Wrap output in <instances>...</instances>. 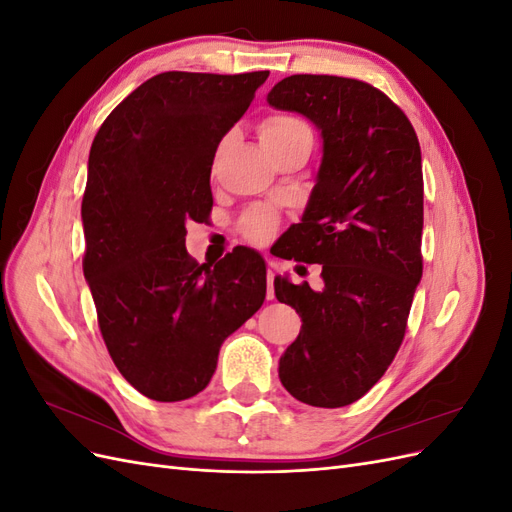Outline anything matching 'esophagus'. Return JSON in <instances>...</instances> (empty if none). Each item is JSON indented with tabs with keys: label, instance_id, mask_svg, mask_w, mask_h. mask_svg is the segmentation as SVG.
<instances>
[{
	"label": "esophagus",
	"instance_id": "34e87169",
	"mask_svg": "<svg viewBox=\"0 0 512 512\" xmlns=\"http://www.w3.org/2000/svg\"><path fill=\"white\" fill-rule=\"evenodd\" d=\"M267 299H275V288H273V269L267 271Z\"/></svg>",
	"mask_w": 512,
	"mask_h": 512
}]
</instances>
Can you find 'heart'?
Wrapping results in <instances>:
<instances>
[{"label":"heart","mask_w":512,"mask_h":512,"mask_svg":"<svg viewBox=\"0 0 512 512\" xmlns=\"http://www.w3.org/2000/svg\"><path fill=\"white\" fill-rule=\"evenodd\" d=\"M305 128L301 121L292 117H269L260 126V141L273 143L294 130ZM241 232L252 241H267L273 237V232L280 226V215L271 207H254L241 218Z\"/></svg>","instance_id":"obj_1"}]
</instances>
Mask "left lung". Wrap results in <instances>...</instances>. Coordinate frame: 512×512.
I'll use <instances>...</instances> for the list:
<instances>
[{
	"instance_id": "left-lung-1",
	"label": "left lung",
	"mask_w": 512,
	"mask_h": 512,
	"mask_svg": "<svg viewBox=\"0 0 512 512\" xmlns=\"http://www.w3.org/2000/svg\"><path fill=\"white\" fill-rule=\"evenodd\" d=\"M320 132L322 158L280 258L322 265V290L275 277L303 320L280 356L284 389L342 408L374 386L401 346L423 275V164L408 117L382 91L329 74H292L267 94ZM284 235V237H286Z\"/></svg>"
}]
</instances>
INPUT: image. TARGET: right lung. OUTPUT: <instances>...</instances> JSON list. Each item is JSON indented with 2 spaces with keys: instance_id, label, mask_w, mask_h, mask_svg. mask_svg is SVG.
Returning <instances> with one entry per match:
<instances>
[{
  "instance_id": "1",
  "label": "right lung",
  "mask_w": 512,
  "mask_h": 512,
  "mask_svg": "<svg viewBox=\"0 0 512 512\" xmlns=\"http://www.w3.org/2000/svg\"><path fill=\"white\" fill-rule=\"evenodd\" d=\"M267 76L156 74L91 143L83 273L108 354L149 399L203 391L224 339L265 301V258L237 247L198 265L185 250V224L211 211L215 151Z\"/></svg>"
}]
</instances>
